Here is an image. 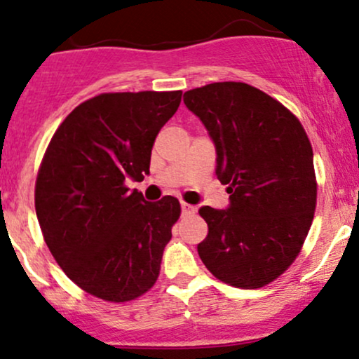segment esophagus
<instances>
[{"label": "esophagus", "mask_w": 359, "mask_h": 359, "mask_svg": "<svg viewBox=\"0 0 359 359\" xmlns=\"http://www.w3.org/2000/svg\"><path fill=\"white\" fill-rule=\"evenodd\" d=\"M180 205H182V214H185V216H189V214H194V212L197 211L196 205H191V204H187V203H182Z\"/></svg>", "instance_id": "34e87169"}]
</instances>
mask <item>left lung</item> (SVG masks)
I'll return each instance as SVG.
<instances>
[{"label":"left lung","instance_id":"8db88e82","mask_svg":"<svg viewBox=\"0 0 359 359\" xmlns=\"http://www.w3.org/2000/svg\"><path fill=\"white\" fill-rule=\"evenodd\" d=\"M184 102L216 145V177L228 185V209H199L208 236L199 257L221 282L259 288L295 262L317 204L312 145L299 118L245 82L187 90Z\"/></svg>","mask_w":359,"mask_h":359}]
</instances>
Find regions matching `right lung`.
Returning a JSON list of instances; mask_svg holds the SVG:
<instances>
[{
    "instance_id": "add662e5",
    "label": "right lung",
    "mask_w": 359,
    "mask_h": 359,
    "mask_svg": "<svg viewBox=\"0 0 359 359\" xmlns=\"http://www.w3.org/2000/svg\"><path fill=\"white\" fill-rule=\"evenodd\" d=\"M180 100L182 90L97 94L60 123L43 154L35 182L43 240L64 273L106 302L142 297L160 275L180 203H147L126 182L150 174L156 135Z\"/></svg>"
}]
</instances>
